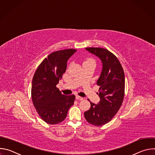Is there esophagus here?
<instances>
[{"label":"esophagus","mask_w":155,"mask_h":155,"mask_svg":"<svg viewBox=\"0 0 155 155\" xmlns=\"http://www.w3.org/2000/svg\"><path fill=\"white\" fill-rule=\"evenodd\" d=\"M76 99H78V100H81V101L83 99V97H80V96H78V95L76 96Z\"/></svg>","instance_id":"esophagus-1"}]
</instances>
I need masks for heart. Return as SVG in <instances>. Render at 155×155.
<instances>
[{"label": "heart", "instance_id": "obj_1", "mask_svg": "<svg viewBox=\"0 0 155 155\" xmlns=\"http://www.w3.org/2000/svg\"><path fill=\"white\" fill-rule=\"evenodd\" d=\"M85 62H94L95 63V61L93 59H87L85 61H84L83 63H85Z\"/></svg>", "mask_w": 155, "mask_h": 155}]
</instances>
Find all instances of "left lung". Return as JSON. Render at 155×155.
I'll list each match as a JSON object with an SVG mask.
<instances>
[{
    "instance_id": "left-lung-1",
    "label": "left lung",
    "mask_w": 155,
    "mask_h": 155,
    "mask_svg": "<svg viewBox=\"0 0 155 155\" xmlns=\"http://www.w3.org/2000/svg\"><path fill=\"white\" fill-rule=\"evenodd\" d=\"M98 57L102 65L97 81L100 86L97 104L91 102V107L84 113L86 121L96 126H102L111 120L121 106L124 96L125 79L122 66L118 58L108 50L102 48H86Z\"/></svg>"
}]
</instances>
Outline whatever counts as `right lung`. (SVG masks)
Returning <instances> with one entry per match:
<instances>
[{
	"instance_id": "obj_1",
	"label": "right lung",
	"mask_w": 155,
	"mask_h": 155,
	"mask_svg": "<svg viewBox=\"0 0 155 155\" xmlns=\"http://www.w3.org/2000/svg\"><path fill=\"white\" fill-rule=\"evenodd\" d=\"M76 51L67 49L51 53L34 74L31 89L32 102L41 118L50 124L64 120L74 103L75 95L62 94L56 84L65 72L68 59Z\"/></svg>"
}]
</instances>
